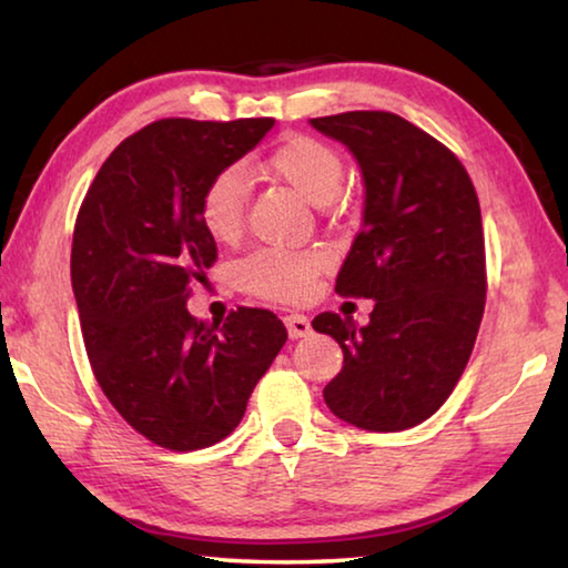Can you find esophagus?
<instances>
[{"label": "esophagus", "instance_id": "esophagus-1", "mask_svg": "<svg viewBox=\"0 0 568 568\" xmlns=\"http://www.w3.org/2000/svg\"><path fill=\"white\" fill-rule=\"evenodd\" d=\"M285 328H287V335H291L293 341H297V338H307V335H311V321L305 318V315H301V313H291V315H285Z\"/></svg>", "mask_w": 568, "mask_h": 568}]
</instances>
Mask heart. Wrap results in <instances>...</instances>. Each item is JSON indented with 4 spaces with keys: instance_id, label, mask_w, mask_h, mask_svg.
Instances as JSON below:
<instances>
[{
    "instance_id": "obj_1",
    "label": "heart",
    "mask_w": 568,
    "mask_h": 568,
    "mask_svg": "<svg viewBox=\"0 0 568 568\" xmlns=\"http://www.w3.org/2000/svg\"><path fill=\"white\" fill-rule=\"evenodd\" d=\"M263 178L285 182L305 203L328 205L343 185V158L331 145L295 134L277 145L271 155L255 165ZM247 207V180L237 168L223 170L207 182L200 200V220L210 237L217 243H233L243 233ZM328 265L321 250H283L265 247L240 261L235 273L245 291L275 297V301H301L313 285V277Z\"/></svg>"
}]
</instances>
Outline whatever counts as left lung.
<instances>
[{"label": "left lung", "instance_id": "obj_1", "mask_svg": "<svg viewBox=\"0 0 568 568\" xmlns=\"http://www.w3.org/2000/svg\"><path fill=\"white\" fill-rule=\"evenodd\" d=\"M311 124L348 148L365 190L335 291L376 301L363 328L335 313L313 321L343 348L323 398L351 426L396 434L444 406L474 351L486 301L478 197L454 152L398 114Z\"/></svg>", "mask_w": 568, "mask_h": 568}]
</instances>
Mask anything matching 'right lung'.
Listing matches in <instances>:
<instances>
[{
	"label": "right lung",
	"mask_w": 568,
	"mask_h": 568,
	"mask_svg": "<svg viewBox=\"0 0 568 568\" xmlns=\"http://www.w3.org/2000/svg\"><path fill=\"white\" fill-rule=\"evenodd\" d=\"M275 120H160L104 160L72 240V291L94 378L130 426L170 450L230 436L287 341L277 315L192 318L187 285L215 263L200 220L207 182Z\"/></svg>",
	"instance_id": "right-lung-1"
}]
</instances>
